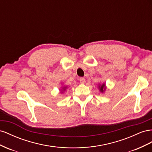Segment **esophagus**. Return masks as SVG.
<instances>
[{
	"label": "esophagus",
	"mask_w": 152,
	"mask_h": 152,
	"mask_svg": "<svg viewBox=\"0 0 152 152\" xmlns=\"http://www.w3.org/2000/svg\"><path fill=\"white\" fill-rule=\"evenodd\" d=\"M80 81L81 83H84L85 82V80L84 77H80Z\"/></svg>",
	"instance_id": "esophagus-1"
}]
</instances>
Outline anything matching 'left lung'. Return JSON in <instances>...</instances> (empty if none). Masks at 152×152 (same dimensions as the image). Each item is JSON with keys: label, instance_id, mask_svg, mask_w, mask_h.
<instances>
[{"label": "left lung", "instance_id": "left-lung-1", "mask_svg": "<svg viewBox=\"0 0 152 152\" xmlns=\"http://www.w3.org/2000/svg\"><path fill=\"white\" fill-rule=\"evenodd\" d=\"M104 86H105V85H104V84H102V85L101 86V87H100V90L101 91V92H103V90H105V88H104Z\"/></svg>", "mask_w": 152, "mask_h": 152}]
</instances>
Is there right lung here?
I'll return each mask as SVG.
<instances>
[{
	"instance_id": "add662e5",
	"label": "right lung",
	"mask_w": 152,
	"mask_h": 152,
	"mask_svg": "<svg viewBox=\"0 0 152 152\" xmlns=\"http://www.w3.org/2000/svg\"><path fill=\"white\" fill-rule=\"evenodd\" d=\"M66 87H64V88H63V90H66Z\"/></svg>"
}]
</instances>
